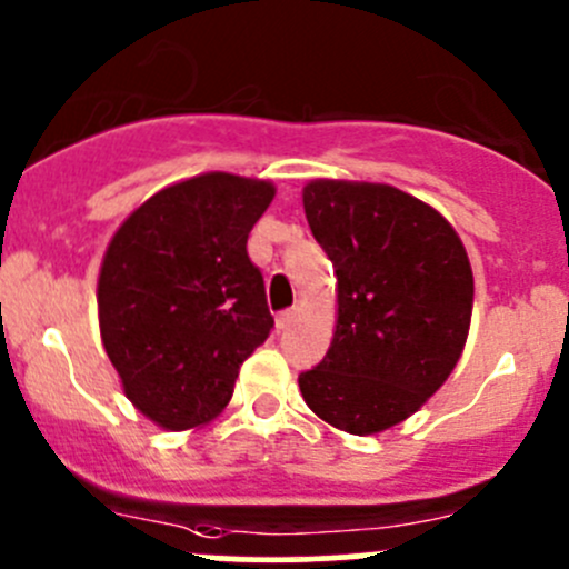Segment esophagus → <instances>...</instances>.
I'll return each mask as SVG.
<instances>
[{
	"label": "esophagus",
	"mask_w": 569,
	"mask_h": 569,
	"mask_svg": "<svg viewBox=\"0 0 569 569\" xmlns=\"http://www.w3.org/2000/svg\"><path fill=\"white\" fill-rule=\"evenodd\" d=\"M297 311L295 308H289V311H280L278 319H274V325H278V330H286V327H291V321H295Z\"/></svg>",
	"instance_id": "esophagus-1"
}]
</instances>
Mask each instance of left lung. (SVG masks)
<instances>
[{
	"label": "left lung",
	"instance_id": "1",
	"mask_svg": "<svg viewBox=\"0 0 569 569\" xmlns=\"http://www.w3.org/2000/svg\"><path fill=\"white\" fill-rule=\"evenodd\" d=\"M308 226L338 274V321L306 405L336 429L375 435L405 421L455 371L473 272L455 228L423 200L366 181H311Z\"/></svg>",
	"mask_w": 569,
	"mask_h": 569
}]
</instances>
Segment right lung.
<instances>
[{"instance_id": "add662e5", "label": "right lung", "mask_w": 569, "mask_h": 569, "mask_svg": "<svg viewBox=\"0 0 569 569\" xmlns=\"http://www.w3.org/2000/svg\"><path fill=\"white\" fill-rule=\"evenodd\" d=\"M258 178L203 173L118 228L99 274L101 341L131 405L164 429L226 410L239 366L274 327L248 237L272 203Z\"/></svg>"}]
</instances>
